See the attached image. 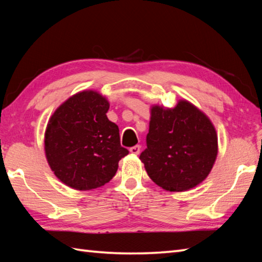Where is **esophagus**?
<instances>
[{"label": "esophagus", "mask_w": 262, "mask_h": 262, "mask_svg": "<svg viewBox=\"0 0 262 262\" xmlns=\"http://www.w3.org/2000/svg\"><path fill=\"white\" fill-rule=\"evenodd\" d=\"M140 151H141V146L140 145H135L129 148V152L132 154H140Z\"/></svg>", "instance_id": "esophagus-1"}]
</instances>
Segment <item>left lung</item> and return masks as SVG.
<instances>
[{
    "label": "left lung",
    "mask_w": 262,
    "mask_h": 262,
    "mask_svg": "<svg viewBox=\"0 0 262 262\" xmlns=\"http://www.w3.org/2000/svg\"><path fill=\"white\" fill-rule=\"evenodd\" d=\"M141 161L153 182L168 191H187L202 183L217 158V134L196 105L179 100L174 108L154 104Z\"/></svg>",
    "instance_id": "obj_1"
}]
</instances>
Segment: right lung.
Returning <instances> with one entry per match:
<instances>
[{
  "instance_id": "1",
  "label": "right lung",
  "mask_w": 262,
  "mask_h": 262,
  "mask_svg": "<svg viewBox=\"0 0 262 262\" xmlns=\"http://www.w3.org/2000/svg\"><path fill=\"white\" fill-rule=\"evenodd\" d=\"M107 98L84 90L66 100L52 115L45 132V154L54 174L75 190L102 187L116 174L128 149L119 128L107 117Z\"/></svg>"
}]
</instances>
